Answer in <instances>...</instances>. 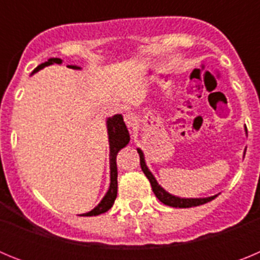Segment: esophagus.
Segmentation results:
<instances>
[{
  "mask_svg": "<svg viewBox=\"0 0 260 260\" xmlns=\"http://www.w3.org/2000/svg\"><path fill=\"white\" fill-rule=\"evenodd\" d=\"M125 122L128 127H133V126L137 125L138 122V117L137 114L132 113V112H128V113L125 114Z\"/></svg>",
  "mask_w": 260,
  "mask_h": 260,
  "instance_id": "1",
  "label": "esophagus"
}]
</instances>
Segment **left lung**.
I'll return each mask as SVG.
<instances>
[{
	"label": "left lung",
	"mask_w": 260,
	"mask_h": 260,
	"mask_svg": "<svg viewBox=\"0 0 260 260\" xmlns=\"http://www.w3.org/2000/svg\"><path fill=\"white\" fill-rule=\"evenodd\" d=\"M245 132L247 134V128H245ZM138 153H139V157H141V167L143 173L146 174L147 178L150 180L151 186H152V191L156 195V198L161 203L167 204L169 207H176V208H189V207H197V206H201V204L207 203L211 202L212 199H215L217 195H212V197H207V198H181V197H177V195L171 194L168 192L167 190L162 189L161 186L158 185V182L156 181V178L153 177V174L151 173V171L148 169L146 164V160H144V153L141 148H137ZM246 153V150H245Z\"/></svg>",
	"instance_id": "1"
}]
</instances>
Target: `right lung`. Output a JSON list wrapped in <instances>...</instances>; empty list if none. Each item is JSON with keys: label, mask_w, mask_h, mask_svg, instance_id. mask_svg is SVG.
Wrapping results in <instances>:
<instances>
[{"label": "right lung", "mask_w": 260, "mask_h": 260, "mask_svg": "<svg viewBox=\"0 0 260 260\" xmlns=\"http://www.w3.org/2000/svg\"><path fill=\"white\" fill-rule=\"evenodd\" d=\"M53 63H62L61 58H49L47 62L39 65L35 70L32 71V74L38 73L39 70L44 69L45 66L53 65ZM70 69H75V70H80L79 66L69 65ZM31 74V75H32ZM107 130H108V141H109V160H110V185L108 189L107 194L104 195V198L102 202L89 212L83 213V216H98L100 213H104L113 206L114 201L117 198V164L116 157L117 153L121 148L126 147L130 142V134L126 127L125 122H123L122 114H114V116L109 117L107 119Z\"/></svg>", "instance_id": "obj_1"}]
</instances>
